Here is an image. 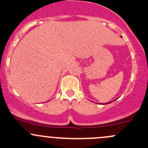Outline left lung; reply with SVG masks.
I'll return each mask as SVG.
<instances>
[{
    "instance_id": "left-lung-1",
    "label": "left lung",
    "mask_w": 148,
    "mask_h": 148,
    "mask_svg": "<svg viewBox=\"0 0 148 148\" xmlns=\"http://www.w3.org/2000/svg\"><path fill=\"white\" fill-rule=\"evenodd\" d=\"M121 37H122V36H121ZM114 100H116V99H114ZM112 102H113V101H112ZM107 102V103H106V104H110V103H111V102Z\"/></svg>"
}]
</instances>
